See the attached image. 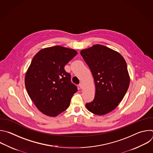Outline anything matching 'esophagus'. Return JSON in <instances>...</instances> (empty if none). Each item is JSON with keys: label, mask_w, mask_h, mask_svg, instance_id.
<instances>
[{"label": "esophagus", "mask_w": 153, "mask_h": 153, "mask_svg": "<svg viewBox=\"0 0 153 153\" xmlns=\"http://www.w3.org/2000/svg\"><path fill=\"white\" fill-rule=\"evenodd\" d=\"M79 87H80V89H82V88H83V83H80L79 84Z\"/></svg>", "instance_id": "34e87169"}]
</instances>
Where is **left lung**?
<instances>
[{
    "label": "left lung",
    "mask_w": 153,
    "mask_h": 153,
    "mask_svg": "<svg viewBox=\"0 0 153 153\" xmlns=\"http://www.w3.org/2000/svg\"><path fill=\"white\" fill-rule=\"evenodd\" d=\"M93 76L96 94L86 103L92 113L101 116L111 112L124 97L129 85L126 63L117 52L102 45L80 51Z\"/></svg>",
    "instance_id": "8db88e82"
}]
</instances>
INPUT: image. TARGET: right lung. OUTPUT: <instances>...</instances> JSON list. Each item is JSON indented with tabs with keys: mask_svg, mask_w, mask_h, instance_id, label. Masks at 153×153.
Segmentation results:
<instances>
[{
	"mask_svg": "<svg viewBox=\"0 0 153 153\" xmlns=\"http://www.w3.org/2000/svg\"><path fill=\"white\" fill-rule=\"evenodd\" d=\"M77 52L55 46L42 49L33 57L27 71L25 84L28 94L38 110L55 117L68 108L77 86L64 67Z\"/></svg>",
	"mask_w": 153,
	"mask_h": 153,
	"instance_id": "obj_1",
	"label": "right lung"
}]
</instances>
